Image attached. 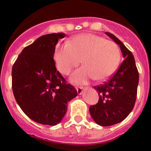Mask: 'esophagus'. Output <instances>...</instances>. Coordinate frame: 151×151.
Wrapping results in <instances>:
<instances>
[{
  "label": "esophagus",
  "mask_w": 151,
  "mask_h": 151,
  "mask_svg": "<svg viewBox=\"0 0 151 151\" xmlns=\"http://www.w3.org/2000/svg\"><path fill=\"white\" fill-rule=\"evenodd\" d=\"M83 90H84V88H82V87H78V88H77V92H78V95L82 94Z\"/></svg>",
  "instance_id": "esophagus-1"
}]
</instances>
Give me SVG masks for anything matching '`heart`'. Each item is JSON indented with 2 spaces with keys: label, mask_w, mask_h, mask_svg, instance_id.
Returning a JSON list of instances; mask_svg holds the SVG:
<instances>
[{
  "label": "heart",
  "mask_w": 151,
  "mask_h": 151,
  "mask_svg": "<svg viewBox=\"0 0 151 151\" xmlns=\"http://www.w3.org/2000/svg\"><path fill=\"white\" fill-rule=\"evenodd\" d=\"M54 59L57 69L65 75L82 62L84 66L74 71L70 80L74 85H85L112 75L119 66L121 52L113 41L96 34H83L74 37L70 43L56 45Z\"/></svg>",
  "instance_id": "b5f03b06"
}]
</instances>
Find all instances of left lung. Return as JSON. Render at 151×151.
<instances>
[{
	"label": "left lung",
	"instance_id": "8db88e82",
	"mask_svg": "<svg viewBox=\"0 0 151 151\" xmlns=\"http://www.w3.org/2000/svg\"><path fill=\"white\" fill-rule=\"evenodd\" d=\"M105 34L120 46L124 59L107 81L94 87L99 99L96 105L90 106L89 112L96 124L110 126L122 122L133 109L137 95L139 73L132 53L114 34L109 32Z\"/></svg>",
	"mask_w": 151,
	"mask_h": 151
}]
</instances>
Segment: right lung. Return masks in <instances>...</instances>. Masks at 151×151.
I'll use <instances>...</instances> for the list:
<instances>
[{
	"label": "right lung",
	"instance_id": "obj_1",
	"mask_svg": "<svg viewBox=\"0 0 151 151\" xmlns=\"http://www.w3.org/2000/svg\"><path fill=\"white\" fill-rule=\"evenodd\" d=\"M63 33L45 34L22 51L12 66V90L22 110L34 122L56 125L77 90L55 68L54 52Z\"/></svg>",
	"mask_w": 151,
	"mask_h": 151
}]
</instances>
